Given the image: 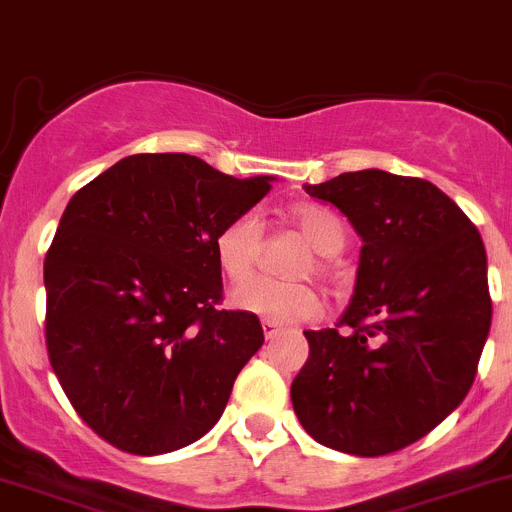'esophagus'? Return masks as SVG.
<instances>
[{
    "label": "esophagus",
    "mask_w": 512,
    "mask_h": 512,
    "mask_svg": "<svg viewBox=\"0 0 512 512\" xmlns=\"http://www.w3.org/2000/svg\"><path fill=\"white\" fill-rule=\"evenodd\" d=\"M262 331H265V338H275L278 336L283 328L278 326V323H272V321H262Z\"/></svg>",
    "instance_id": "obj_1"
}]
</instances>
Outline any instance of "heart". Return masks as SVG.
<instances>
[{
	"mask_svg": "<svg viewBox=\"0 0 512 512\" xmlns=\"http://www.w3.org/2000/svg\"><path fill=\"white\" fill-rule=\"evenodd\" d=\"M295 227L313 245L315 255L305 257L295 267V275L326 272L328 255H336L346 245V229L338 214L321 204H298L290 212ZM262 245V227L252 214H240L229 219L214 237V257L219 270L232 283H240L255 270ZM232 305L255 313L272 323H303L313 321L323 313L321 293L305 280H270L250 278L232 290Z\"/></svg>",
	"mask_w": 512,
	"mask_h": 512,
	"instance_id": "heart-1",
	"label": "heart"
}]
</instances>
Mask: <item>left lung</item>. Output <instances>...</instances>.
I'll list each match as a JSON object with an SVG mask.
<instances>
[{
	"label": "left lung",
	"mask_w": 512,
	"mask_h": 512,
	"mask_svg": "<svg viewBox=\"0 0 512 512\" xmlns=\"http://www.w3.org/2000/svg\"><path fill=\"white\" fill-rule=\"evenodd\" d=\"M305 191L341 209L364 247L338 326L305 331L293 409L331 450H404L475 381L493 318L485 245L467 214L417 176L348 171Z\"/></svg>",
	"instance_id": "left-lung-1"
}]
</instances>
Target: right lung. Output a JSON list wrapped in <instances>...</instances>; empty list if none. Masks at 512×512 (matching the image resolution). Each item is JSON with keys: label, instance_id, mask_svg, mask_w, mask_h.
I'll return each mask as SVG.
<instances>
[{"label": "right lung", "instance_id": "1", "mask_svg": "<svg viewBox=\"0 0 512 512\" xmlns=\"http://www.w3.org/2000/svg\"><path fill=\"white\" fill-rule=\"evenodd\" d=\"M270 191L189 154L126 156L75 191L45 255V341L70 404L131 455L197 442L222 417L260 318L222 310L214 237Z\"/></svg>", "mask_w": 512, "mask_h": 512}]
</instances>
